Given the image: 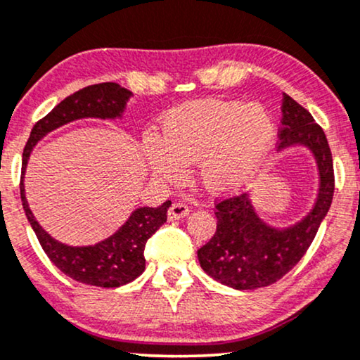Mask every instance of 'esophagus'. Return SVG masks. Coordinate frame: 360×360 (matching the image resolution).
<instances>
[{"label": "esophagus", "instance_id": "34e87169", "mask_svg": "<svg viewBox=\"0 0 360 360\" xmlns=\"http://www.w3.org/2000/svg\"><path fill=\"white\" fill-rule=\"evenodd\" d=\"M189 214V207L186 206L184 202H174L167 211V219L169 221H176L181 219V217H186Z\"/></svg>", "mask_w": 360, "mask_h": 360}]
</instances>
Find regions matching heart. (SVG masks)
I'll return each mask as SVG.
<instances>
[{"label":"heart","instance_id":"b5f03b06","mask_svg":"<svg viewBox=\"0 0 360 360\" xmlns=\"http://www.w3.org/2000/svg\"><path fill=\"white\" fill-rule=\"evenodd\" d=\"M276 136L274 117L262 104L204 99L171 109L162 117L161 138H143V153L156 179L179 183L188 162L195 161L204 188L224 195L256 179Z\"/></svg>","mask_w":360,"mask_h":360}]
</instances>
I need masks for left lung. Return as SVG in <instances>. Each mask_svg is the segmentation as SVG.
I'll list each match as a JSON object with an SVG mask.
<instances>
[{"mask_svg": "<svg viewBox=\"0 0 360 360\" xmlns=\"http://www.w3.org/2000/svg\"><path fill=\"white\" fill-rule=\"evenodd\" d=\"M281 122L279 151L294 144L311 149L319 193L307 216L284 229L266 224L245 193L216 204L217 229L199 249L198 259L207 276L238 290L266 288L288 274L312 244L334 195V166L322 127L285 93Z\"/></svg>", "mask_w": 360, "mask_h": 360, "instance_id": "obj_1", "label": "left lung"}]
</instances>
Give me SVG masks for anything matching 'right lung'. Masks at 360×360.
Masks as SVG:
<instances>
[{"instance_id":"right-lung-1","label":"right lung","mask_w":360,"mask_h":360,"mask_svg":"<svg viewBox=\"0 0 360 360\" xmlns=\"http://www.w3.org/2000/svg\"><path fill=\"white\" fill-rule=\"evenodd\" d=\"M131 96L133 93L129 89L121 88L116 83H99L76 91L75 94L54 106L43 120L36 122L22 151L20 183L22 209L41 248L63 274L96 288H120L143 274V271L146 269L144 248L148 239L167 221V209L171 206V201H166L159 207L136 209L129 219L108 239L94 245L72 248L53 239L34 219L26 201L22 177L30 154L41 138L68 122L83 117H99V120L120 117Z\"/></svg>"}]
</instances>
